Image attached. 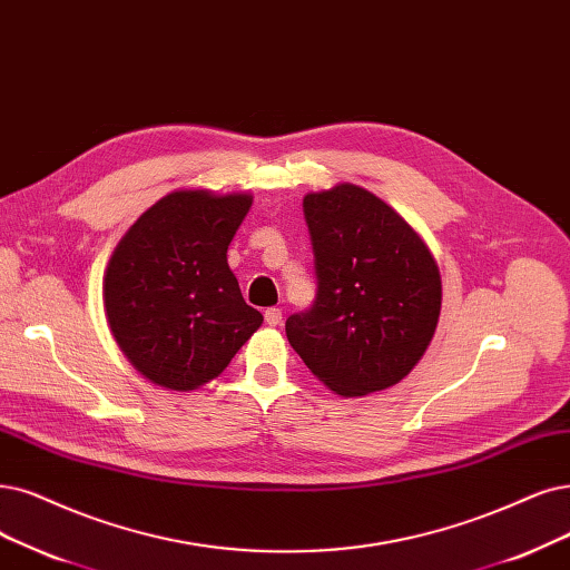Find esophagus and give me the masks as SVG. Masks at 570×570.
<instances>
[{
  "instance_id": "obj_1",
  "label": "esophagus",
  "mask_w": 570,
  "mask_h": 570,
  "mask_svg": "<svg viewBox=\"0 0 570 570\" xmlns=\"http://www.w3.org/2000/svg\"><path fill=\"white\" fill-rule=\"evenodd\" d=\"M265 322L269 326H279L282 324V309L279 307H267L265 309Z\"/></svg>"
}]
</instances>
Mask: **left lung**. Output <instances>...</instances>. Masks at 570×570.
Wrapping results in <instances>:
<instances>
[{
	"label": "left lung",
	"instance_id": "obj_1",
	"mask_svg": "<svg viewBox=\"0 0 570 570\" xmlns=\"http://www.w3.org/2000/svg\"><path fill=\"white\" fill-rule=\"evenodd\" d=\"M317 298L286 320L305 366L341 396L396 385L423 360L441 277L417 232L368 189L341 183L303 199Z\"/></svg>",
	"mask_w": 570,
	"mask_h": 570
}]
</instances>
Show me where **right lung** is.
Masks as SVG:
<instances>
[{
    "instance_id": "1",
    "label": "right lung",
    "mask_w": 570,
    "mask_h": 570,
    "mask_svg": "<svg viewBox=\"0 0 570 570\" xmlns=\"http://www.w3.org/2000/svg\"><path fill=\"white\" fill-rule=\"evenodd\" d=\"M250 195L176 189L129 227L105 269L102 301L119 350L176 392L218 377L263 324L244 303L227 246Z\"/></svg>"
}]
</instances>
